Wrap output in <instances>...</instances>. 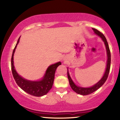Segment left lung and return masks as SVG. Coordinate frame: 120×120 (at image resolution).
<instances>
[{"label": "left lung", "mask_w": 120, "mask_h": 120, "mask_svg": "<svg viewBox=\"0 0 120 120\" xmlns=\"http://www.w3.org/2000/svg\"><path fill=\"white\" fill-rule=\"evenodd\" d=\"M92 29L94 31V32L96 33L97 35L99 36L102 39L103 41H104L106 49V52H107V56H108V60H107V64H106V70L105 71V73L104 75H103V78L101 79V80L100 81L95 84L94 86L88 88H83L81 87L77 86L74 83L73 80H71V78H70L68 70L67 71V74H68V78L69 80V82L70 87L73 89V90L75 92L78 93V94H81V95H88L91 94V93L94 92V91H96V90H97L98 88H99L102 85L105 83V82L106 81V80H107L108 75H109V73L110 71V64H111V53H110V51L109 45H108V43L106 41V39L105 37V36L103 35L102 33L99 32V30H98L97 29L95 28H92Z\"/></svg>", "instance_id": "1"}]
</instances>
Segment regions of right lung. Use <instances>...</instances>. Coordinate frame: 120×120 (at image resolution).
<instances>
[{"label":"right lung","mask_w":120,"mask_h":120,"mask_svg":"<svg viewBox=\"0 0 120 120\" xmlns=\"http://www.w3.org/2000/svg\"><path fill=\"white\" fill-rule=\"evenodd\" d=\"M19 39L20 37L18 39L17 44L13 50L11 57V70L14 79L18 86L29 94L35 97H41L46 94L51 89L53 83L56 70L59 65L61 64V63L59 62L49 66L41 80L31 81L24 79L18 74L14 65V55L17 44L19 41Z\"/></svg>","instance_id":"right-lung-1"}]
</instances>
